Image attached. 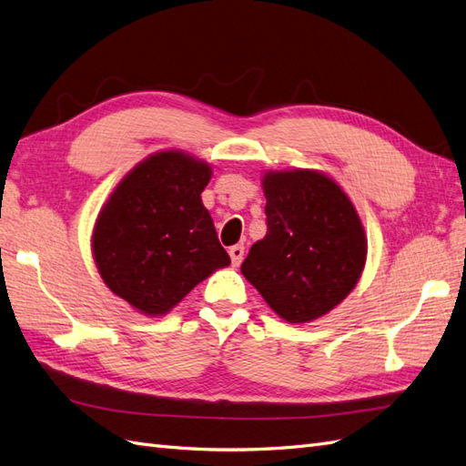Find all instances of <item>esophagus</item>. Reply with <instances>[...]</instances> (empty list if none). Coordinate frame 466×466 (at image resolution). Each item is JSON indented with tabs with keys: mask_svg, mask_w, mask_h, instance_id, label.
<instances>
[{
	"mask_svg": "<svg viewBox=\"0 0 466 466\" xmlns=\"http://www.w3.org/2000/svg\"><path fill=\"white\" fill-rule=\"evenodd\" d=\"M229 257H231L233 267H238V264L243 262V257H245V247L243 245H233L229 248Z\"/></svg>",
	"mask_w": 466,
	"mask_h": 466,
	"instance_id": "34e87169",
	"label": "esophagus"
}]
</instances>
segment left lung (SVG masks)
Returning <instances> with one entry per match:
<instances>
[{
	"label": "left lung",
	"mask_w": 466,
	"mask_h": 466,
	"mask_svg": "<svg viewBox=\"0 0 466 466\" xmlns=\"http://www.w3.org/2000/svg\"><path fill=\"white\" fill-rule=\"evenodd\" d=\"M267 235L241 264L274 313L288 323H309L353 292L367 262V235L350 202L319 170H268Z\"/></svg>",
	"instance_id": "obj_1"
}]
</instances>
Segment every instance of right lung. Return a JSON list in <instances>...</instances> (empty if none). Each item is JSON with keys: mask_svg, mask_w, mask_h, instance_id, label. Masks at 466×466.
I'll return each instance as SVG.
<instances>
[{"mask_svg": "<svg viewBox=\"0 0 466 466\" xmlns=\"http://www.w3.org/2000/svg\"><path fill=\"white\" fill-rule=\"evenodd\" d=\"M211 167L178 148L141 160L96 219L92 253L109 290L150 318L168 313L231 264L202 192Z\"/></svg>", "mask_w": 466, "mask_h": 466, "instance_id": "add662e5", "label": "right lung"}]
</instances>
